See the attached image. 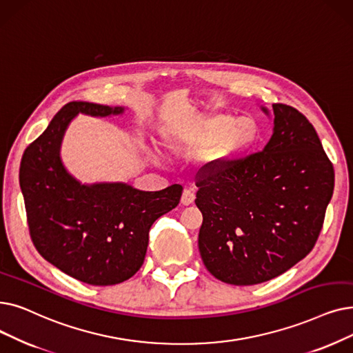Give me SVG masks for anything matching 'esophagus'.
<instances>
[{
    "label": "esophagus",
    "mask_w": 353,
    "mask_h": 353,
    "mask_svg": "<svg viewBox=\"0 0 353 353\" xmlns=\"http://www.w3.org/2000/svg\"><path fill=\"white\" fill-rule=\"evenodd\" d=\"M194 192L192 189H185L183 190V194H181V203L183 205H192L194 202Z\"/></svg>",
    "instance_id": "1"
}]
</instances>
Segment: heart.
<instances>
[{
    "instance_id": "heart-1",
    "label": "heart",
    "mask_w": 353,
    "mask_h": 353,
    "mask_svg": "<svg viewBox=\"0 0 353 353\" xmlns=\"http://www.w3.org/2000/svg\"><path fill=\"white\" fill-rule=\"evenodd\" d=\"M258 137L256 124L251 118L218 114L205 119L194 131V144L212 150V160L228 161L251 147Z\"/></svg>"
}]
</instances>
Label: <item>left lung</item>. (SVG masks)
<instances>
[{"label":"left lung","instance_id":"left-lung-1","mask_svg":"<svg viewBox=\"0 0 353 353\" xmlns=\"http://www.w3.org/2000/svg\"><path fill=\"white\" fill-rule=\"evenodd\" d=\"M272 111L263 151L208 163L196 174L199 251L228 284H259L296 265L313 250L333 194V164L310 121L285 103Z\"/></svg>","mask_w":353,"mask_h":353}]
</instances>
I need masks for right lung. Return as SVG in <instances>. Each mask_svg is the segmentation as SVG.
<instances>
[{"label": "right lung", "mask_w": 353, "mask_h": 353, "mask_svg": "<svg viewBox=\"0 0 353 353\" xmlns=\"http://www.w3.org/2000/svg\"><path fill=\"white\" fill-rule=\"evenodd\" d=\"M79 112L108 117L122 108L69 102L26 148L19 177L28 232L39 254L60 271L86 284L114 285L141 268L151 225L179 205L183 188L141 192L122 183L76 181L62 165L59 148Z\"/></svg>", "instance_id": "1"}]
</instances>
